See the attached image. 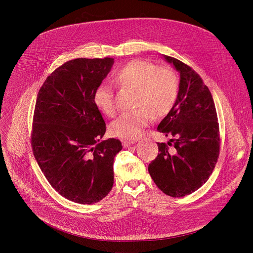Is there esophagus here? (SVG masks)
<instances>
[{"label": "esophagus", "instance_id": "esophagus-1", "mask_svg": "<svg viewBox=\"0 0 253 253\" xmlns=\"http://www.w3.org/2000/svg\"><path fill=\"white\" fill-rule=\"evenodd\" d=\"M135 142H137V140H128V139H123V140H122V143H123V146H124L125 148H127V147H129L130 145L134 144Z\"/></svg>", "mask_w": 253, "mask_h": 253}]
</instances>
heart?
Returning a JSON list of instances; mask_svg holds the SVG:
<instances>
[{
  "label": "heart",
  "mask_w": 253,
  "mask_h": 253,
  "mask_svg": "<svg viewBox=\"0 0 253 253\" xmlns=\"http://www.w3.org/2000/svg\"><path fill=\"white\" fill-rule=\"evenodd\" d=\"M116 83L123 87L136 90L133 111L121 114L110 125L114 136L134 139L141 135L155 117L168 115L173 108L178 94V77L169 66L141 59L127 62L115 74ZM93 102L98 110L112 117L115 114L113 89L108 84H99L93 92Z\"/></svg>",
  "instance_id": "heart-1"
}]
</instances>
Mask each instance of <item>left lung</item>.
<instances>
[{
	"label": "left lung",
	"mask_w": 253,
	"mask_h": 253,
	"mask_svg": "<svg viewBox=\"0 0 253 253\" xmlns=\"http://www.w3.org/2000/svg\"><path fill=\"white\" fill-rule=\"evenodd\" d=\"M163 57L180 74L175 104L158 126L160 132L173 138L158 143L159 154L148 170L161 191L180 198L198 190L212 173L219 156V126L212 95L202 78L180 60Z\"/></svg>",
	"instance_id": "left-lung-1"
}]
</instances>
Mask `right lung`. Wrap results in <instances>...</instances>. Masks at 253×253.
<instances>
[{
    "label": "right lung",
    "instance_id": "right-lung-1",
    "mask_svg": "<svg viewBox=\"0 0 253 253\" xmlns=\"http://www.w3.org/2000/svg\"><path fill=\"white\" fill-rule=\"evenodd\" d=\"M114 59L77 58L51 73L40 88L32 148L43 175L62 197L83 205L101 201L114 184L119 139L102 140L106 125L93 92Z\"/></svg>",
    "mask_w": 253,
    "mask_h": 253
}]
</instances>
